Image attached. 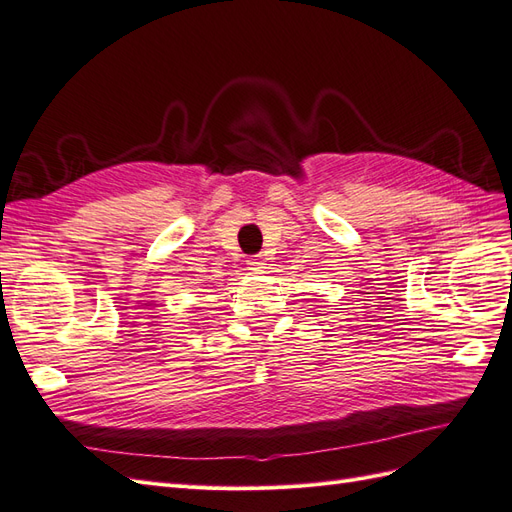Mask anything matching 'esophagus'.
I'll return each instance as SVG.
<instances>
[{
  "label": "esophagus",
  "mask_w": 512,
  "mask_h": 512,
  "mask_svg": "<svg viewBox=\"0 0 512 512\" xmlns=\"http://www.w3.org/2000/svg\"><path fill=\"white\" fill-rule=\"evenodd\" d=\"M248 266H251V270H255V272H264L266 257L264 255H255V257L248 259Z\"/></svg>",
  "instance_id": "esophagus-1"
}]
</instances>
